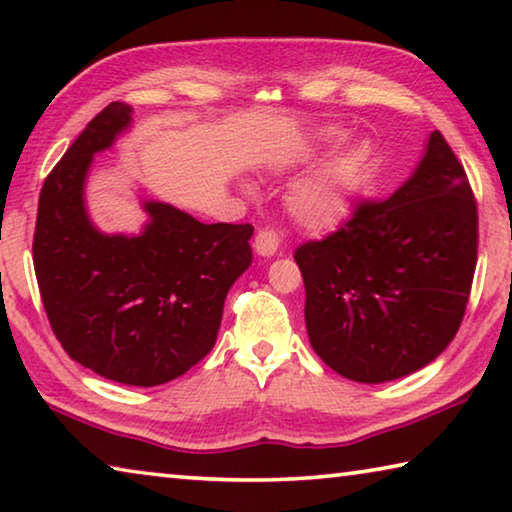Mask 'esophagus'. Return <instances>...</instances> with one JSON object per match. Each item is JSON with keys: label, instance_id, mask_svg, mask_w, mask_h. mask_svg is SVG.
<instances>
[{"label": "esophagus", "instance_id": "esophagus-1", "mask_svg": "<svg viewBox=\"0 0 512 512\" xmlns=\"http://www.w3.org/2000/svg\"><path fill=\"white\" fill-rule=\"evenodd\" d=\"M277 248H280V235H277L273 228H262L257 232V237H255L257 255L271 257L277 253Z\"/></svg>", "mask_w": 512, "mask_h": 512}]
</instances>
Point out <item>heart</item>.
Masks as SVG:
<instances>
[{"label":"heart","instance_id":"1","mask_svg":"<svg viewBox=\"0 0 512 512\" xmlns=\"http://www.w3.org/2000/svg\"><path fill=\"white\" fill-rule=\"evenodd\" d=\"M329 142L332 137H320ZM363 167V155L348 151L329 160L314 176L302 180L287 196V207L293 221L302 228L323 232L332 230L348 214L354 189H357Z\"/></svg>","mask_w":512,"mask_h":512}]
</instances>
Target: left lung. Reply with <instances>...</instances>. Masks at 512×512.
<instances>
[{"label":"left lung","instance_id":"1","mask_svg":"<svg viewBox=\"0 0 512 512\" xmlns=\"http://www.w3.org/2000/svg\"><path fill=\"white\" fill-rule=\"evenodd\" d=\"M479 212L440 131L391 198L296 248L311 348L339 375L381 384L427 366L454 339L470 300Z\"/></svg>","mask_w":512,"mask_h":512}]
</instances>
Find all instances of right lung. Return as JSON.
Masks as SVG:
<instances>
[{"label": "right lung", "mask_w": 512, "mask_h": 512, "mask_svg": "<svg viewBox=\"0 0 512 512\" xmlns=\"http://www.w3.org/2000/svg\"><path fill=\"white\" fill-rule=\"evenodd\" d=\"M131 124L112 101L49 171L38 198L33 268L49 325L63 350L97 375L160 386L214 348L223 302L250 266V223H201L164 203H146L140 237L92 228L83 180L92 155Z\"/></svg>", "instance_id": "obj_1"}]
</instances>
